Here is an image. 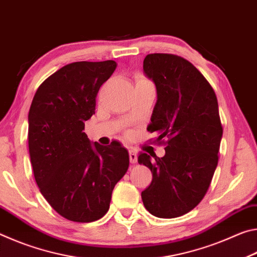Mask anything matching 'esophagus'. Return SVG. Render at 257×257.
<instances>
[{
	"label": "esophagus",
	"instance_id": "1",
	"mask_svg": "<svg viewBox=\"0 0 257 257\" xmlns=\"http://www.w3.org/2000/svg\"><path fill=\"white\" fill-rule=\"evenodd\" d=\"M129 159H130V163H132V164L137 163V153H136V151L129 150Z\"/></svg>",
	"mask_w": 257,
	"mask_h": 257
}]
</instances>
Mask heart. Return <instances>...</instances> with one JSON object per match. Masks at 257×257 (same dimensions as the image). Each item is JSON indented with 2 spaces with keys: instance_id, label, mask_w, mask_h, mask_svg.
I'll use <instances>...</instances> for the list:
<instances>
[{
  "instance_id": "obj_1",
  "label": "heart",
  "mask_w": 257,
  "mask_h": 257,
  "mask_svg": "<svg viewBox=\"0 0 257 257\" xmlns=\"http://www.w3.org/2000/svg\"><path fill=\"white\" fill-rule=\"evenodd\" d=\"M142 80H145V79H138L137 81H142Z\"/></svg>"
}]
</instances>
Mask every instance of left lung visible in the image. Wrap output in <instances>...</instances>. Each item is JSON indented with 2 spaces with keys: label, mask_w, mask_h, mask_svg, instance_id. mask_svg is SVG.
<instances>
[{
  "label": "left lung",
  "mask_w": 257,
  "mask_h": 257,
  "mask_svg": "<svg viewBox=\"0 0 257 257\" xmlns=\"http://www.w3.org/2000/svg\"><path fill=\"white\" fill-rule=\"evenodd\" d=\"M143 69L158 93L147 130L168 141L163 158L138 156L153 175L142 199L151 214L172 219L197 206L210 187L223 133L219 105L205 77L184 58L149 54Z\"/></svg>",
  "instance_id": "obj_1"
}]
</instances>
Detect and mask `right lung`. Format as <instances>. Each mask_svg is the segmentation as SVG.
Wrapping results in <instances>:
<instances>
[{
	"mask_svg": "<svg viewBox=\"0 0 257 257\" xmlns=\"http://www.w3.org/2000/svg\"><path fill=\"white\" fill-rule=\"evenodd\" d=\"M116 68L112 60L73 62L38 87L28 114V147L35 180L54 210L75 222H93L108 211L112 190L129 168L119 142L90 143L85 122L96 95Z\"/></svg>",
	"mask_w": 257,
	"mask_h": 257,
	"instance_id": "right-lung-1",
	"label": "right lung"
}]
</instances>
